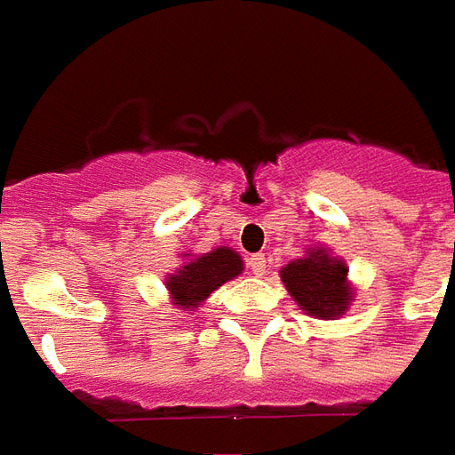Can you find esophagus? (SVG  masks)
Masks as SVG:
<instances>
[{
  "mask_svg": "<svg viewBox=\"0 0 455 455\" xmlns=\"http://www.w3.org/2000/svg\"><path fill=\"white\" fill-rule=\"evenodd\" d=\"M250 269H252V274H257V276L267 274V257H264V254H252V257H250Z\"/></svg>",
  "mask_w": 455,
  "mask_h": 455,
  "instance_id": "34e87169",
  "label": "esophagus"
}]
</instances>
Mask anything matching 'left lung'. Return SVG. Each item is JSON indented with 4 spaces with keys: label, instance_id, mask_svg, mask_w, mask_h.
Returning <instances> with one entry per match:
<instances>
[{
    "label": "left lung",
    "instance_id": "8db88e82",
    "mask_svg": "<svg viewBox=\"0 0 455 455\" xmlns=\"http://www.w3.org/2000/svg\"><path fill=\"white\" fill-rule=\"evenodd\" d=\"M286 291L304 314L336 321L355 301V286L347 279V264L325 244H311L304 257L279 269Z\"/></svg>",
    "mask_w": 455,
    "mask_h": 455
}]
</instances>
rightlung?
<instances>
[{
  "label": "right lung",
  "mask_w": 455,
  "mask_h": 455,
  "mask_svg": "<svg viewBox=\"0 0 455 455\" xmlns=\"http://www.w3.org/2000/svg\"><path fill=\"white\" fill-rule=\"evenodd\" d=\"M183 264L166 276L169 301L181 311H196L225 282L244 272V262L233 247H215L211 252H183Z\"/></svg>",
  "instance_id": "obj_1"
}]
</instances>
